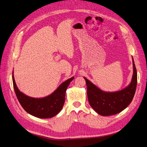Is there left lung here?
I'll return each mask as SVG.
<instances>
[{
	"label": "left lung",
	"mask_w": 147,
	"mask_h": 147,
	"mask_svg": "<svg viewBox=\"0 0 147 147\" xmlns=\"http://www.w3.org/2000/svg\"><path fill=\"white\" fill-rule=\"evenodd\" d=\"M133 74L129 84L115 92H106L98 88L86 77L89 103L95 111L103 116L120 113L132 102L138 82L137 70L133 58Z\"/></svg>",
	"instance_id": "left-lung-1"
}]
</instances>
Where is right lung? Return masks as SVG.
Listing matches in <instances>:
<instances>
[{"label":"right lung","mask_w":147,"mask_h":147,"mask_svg":"<svg viewBox=\"0 0 147 147\" xmlns=\"http://www.w3.org/2000/svg\"><path fill=\"white\" fill-rule=\"evenodd\" d=\"M74 78L72 77L65 80L53 92L46 97L33 98L19 90L15 82L13 71L12 75L14 89L22 107L28 114L41 119L52 118L60 112L64 104L65 91Z\"/></svg>","instance_id":"add662e5"}]
</instances>
